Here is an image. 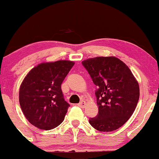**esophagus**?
Here are the masks:
<instances>
[{"instance_id": "1", "label": "esophagus", "mask_w": 159, "mask_h": 159, "mask_svg": "<svg viewBox=\"0 0 159 159\" xmlns=\"http://www.w3.org/2000/svg\"><path fill=\"white\" fill-rule=\"evenodd\" d=\"M78 105H79V107H80L84 108L85 107V105H86V103H85V101H80L79 103H78Z\"/></svg>"}]
</instances>
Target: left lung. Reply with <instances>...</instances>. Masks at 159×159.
I'll return each mask as SVG.
<instances>
[{"mask_svg":"<svg viewBox=\"0 0 159 159\" xmlns=\"http://www.w3.org/2000/svg\"><path fill=\"white\" fill-rule=\"evenodd\" d=\"M96 85L98 113L89 119L99 131H113L122 127L136 108L140 89L124 62L116 57H96L82 62Z\"/></svg>","mask_w":159,"mask_h":159,"instance_id":"left-lung-1","label":"left lung"}]
</instances>
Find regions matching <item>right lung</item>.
Returning a JSON list of instances; mask_svg holds the SVG:
<instances>
[{
    "mask_svg": "<svg viewBox=\"0 0 159 159\" xmlns=\"http://www.w3.org/2000/svg\"><path fill=\"white\" fill-rule=\"evenodd\" d=\"M74 65L70 61L42 63L34 67L19 89V103L28 122L43 130L56 128L64 121L70 104L61 84Z\"/></svg>",
    "mask_w": 159,
    "mask_h": 159,
    "instance_id": "1",
    "label": "right lung"
}]
</instances>
